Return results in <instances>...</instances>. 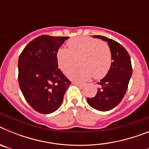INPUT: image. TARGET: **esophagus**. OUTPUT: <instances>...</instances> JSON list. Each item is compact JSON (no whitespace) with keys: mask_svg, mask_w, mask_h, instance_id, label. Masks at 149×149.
Wrapping results in <instances>:
<instances>
[{"mask_svg":"<svg viewBox=\"0 0 149 149\" xmlns=\"http://www.w3.org/2000/svg\"><path fill=\"white\" fill-rule=\"evenodd\" d=\"M73 84H74V85H77V86H80V87H84V85H85L84 84H81V83H78V82H74Z\"/></svg>","mask_w":149,"mask_h":149,"instance_id":"obj_1","label":"esophagus"}]
</instances>
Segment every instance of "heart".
Returning a JSON list of instances; mask_svg holds the SVG:
<instances>
[{
	"instance_id": "heart-1",
	"label": "heart",
	"mask_w": 149,
	"mask_h": 149,
	"mask_svg": "<svg viewBox=\"0 0 149 149\" xmlns=\"http://www.w3.org/2000/svg\"><path fill=\"white\" fill-rule=\"evenodd\" d=\"M68 48L56 51L59 68L67 72L77 62L80 65L72 68L68 76L74 80L86 81L93 75L95 79L104 77L112 64V53L106 42L89 36H77L67 42Z\"/></svg>"
}]
</instances>
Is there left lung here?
<instances>
[{"label": "left lung", "mask_w": 149, "mask_h": 149, "mask_svg": "<svg viewBox=\"0 0 149 149\" xmlns=\"http://www.w3.org/2000/svg\"><path fill=\"white\" fill-rule=\"evenodd\" d=\"M93 37L108 42L113 63L107 75L97 83L99 88L95 96L86 100L93 108L99 111H107L120 103L127 91L132 75L131 57L125 48L113 39L99 35L93 36Z\"/></svg>", "instance_id": "8db88e82"}]
</instances>
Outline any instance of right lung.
<instances>
[{"label": "right lung", "instance_id": "obj_1", "mask_svg": "<svg viewBox=\"0 0 149 149\" xmlns=\"http://www.w3.org/2000/svg\"><path fill=\"white\" fill-rule=\"evenodd\" d=\"M68 36H39L30 42L18 58V84L27 103L36 111L48 114L62 104L72 84L59 69L56 51Z\"/></svg>", "mask_w": 149, "mask_h": 149}]
</instances>
